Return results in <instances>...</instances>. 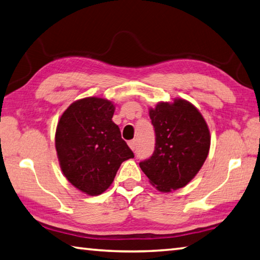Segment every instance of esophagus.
<instances>
[{
    "instance_id": "1",
    "label": "esophagus",
    "mask_w": 260,
    "mask_h": 260,
    "mask_svg": "<svg viewBox=\"0 0 260 260\" xmlns=\"http://www.w3.org/2000/svg\"><path fill=\"white\" fill-rule=\"evenodd\" d=\"M128 145H129V148L134 151V150H135V148H136V141H135V140L128 141Z\"/></svg>"
}]
</instances>
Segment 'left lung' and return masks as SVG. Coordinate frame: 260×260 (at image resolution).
<instances>
[{"label":"left lung","instance_id":"1","mask_svg":"<svg viewBox=\"0 0 260 260\" xmlns=\"http://www.w3.org/2000/svg\"><path fill=\"white\" fill-rule=\"evenodd\" d=\"M155 134L152 155L140 162L150 183L161 192L185 186L204 165L210 134L204 117L190 102H160L149 111Z\"/></svg>","mask_w":260,"mask_h":260}]
</instances>
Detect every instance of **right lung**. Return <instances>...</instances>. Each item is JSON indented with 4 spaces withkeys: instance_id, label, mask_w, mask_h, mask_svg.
I'll use <instances>...</instances> for the list:
<instances>
[{
    "instance_id": "add662e5",
    "label": "right lung",
    "mask_w": 260,
    "mask_h": 260,
    "mask_svg": "<svg viewBox=\"0 0 260 260\" xmlns=\"http://www.w3.org/2000/svg\"><path fill=\"white\" fill-rule=\"evenodd\" d=\"M114 112L110 101L85 98L72 103L56 126L55 149L61 171L88 196L105 192L121 162L134 158L119 127L112 121Z\"/></svg>"
}]
</instances>
